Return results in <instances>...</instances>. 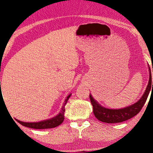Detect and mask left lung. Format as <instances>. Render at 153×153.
<instances>
[{"label": "left lung", "instance_id": "1", "mask_svg": "<svg viewBox=\"0 0 153 153\" xmlns=\"http://www.w3.org/2000/svg\"><path fill=\"white\" fill-rule=\"evenodd\" d=\"M149 81L144 94L137 102L129 106L120 108V109H109V108L102 106L92 97L91 94H90V101L93 106V112L96 118L98 120L105 123H119L127 120L136 116L141 111L147 100L150 91L153 89V81L152 82L151 72H150L149 65ZM152 84L153 85L152 88Z\"/></svg>", "mask_w": 153, "mask_h": 153}]
</instances>
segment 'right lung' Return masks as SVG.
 Wrapping results in <instances>:
<instances>
[{
  "label": "right lung",
  "instance_id": "right-lung-1",
  "mask_svg": "<svg viewBox=\"0 0 153 153\" xmlns=\"http://www.w3.org/2000/svg\"><path fill=\"white\" fill-rule=\"evenodd\" d=\"M72 94L67 96L66 98L65 99L63 105L61 109L60 112L55 116V117H51L50 119L44 120L42 121L39 122H34V123H26V122L20 121L19 120L16 119L18 121V123H19L20 124H22V126H26V127H29L31 128L35 129H45V128H55L56 126H58L62 124L63 120H64V112H65V106L66 105V103L68 100L69 98L71 96Z\"/></svg>",
  "mask_w": 153,
  "mask_h": 153
}]
</instances>
